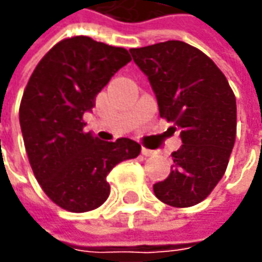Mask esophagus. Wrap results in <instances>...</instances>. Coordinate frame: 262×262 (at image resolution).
<instances>
[{
  "instance_id": "esophagus-1",
  "label": "esophagus",
  "mask_w": 262,
  "mask_h": 262,
  "mask_svg": "<svg viewBox=\"0 0 262 262\" xmlns=\"http://www.w3.org/2000/svg\"><path fill=\"white\" fill-rule=\"evenodd\" d=\"M154 154V150H150V149H147V147H142V155H143V156H152Z\"/></svg>"
}]
</instances>
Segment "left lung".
Here are the masks:
<instances>
[{
	"instance_id": "obj_1",
	"label": "left lung",
	"mask_w": 262,
	"mask_h": 262,
	"mask_svg": "<svg viewBox=\"0 0 262 262\" xmlns=\"http://www.w3.org/2000/svg\"><path fill=\"white\" fill-rule=\"evenodd\" d=\"M130 53L150 81L159 115L181 129L183 143L172 154L168 178L154 185L155 195L175 208L196 205L228 166L236 135L235 94L216 64L186 42L170 40Z\"/></svg>"
}]
</instances>
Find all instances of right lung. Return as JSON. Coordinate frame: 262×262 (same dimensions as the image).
<instances>
[{
    "mask_svg": "<svg viewBox=\"0 0 262 262\" xmlns=\"http://www.w3.org/2000/svg\"><path fill=\"white\" fill-rule=\"evenodd\" d=\"M130 60L126 49L76 35L57 42L27 83L19 124L28 161L42 191L66 211L99 208L110 193L108 172L140 154L132 139L93 138L83 120L101 89Z\"/></svg>",
    "mask_w": 262,
    "mask_h": 262,
    "instance_id": "right-lung-1",
    "label": "right lung"
}]
</instances>
